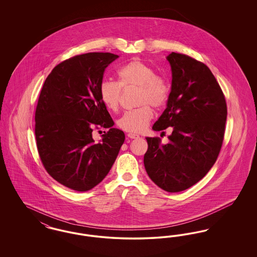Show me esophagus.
<instances>
[{
	"label": "esophagus",
	"mask_w": 257,
	"mask_h": 257,
	"mask_svg": "<svg viewBox=\"0 0 257 257\" xmlns=\"http://www.w3.org/2000/svg\"><path fill=\"white\" fill-rule=\"evenodd\" d=\"M127 137L130 138V139H138L140 136H139V135L134 134V133H128Z\"/></svg>",
	"instance_id": "obj_1"
}]
</instances>
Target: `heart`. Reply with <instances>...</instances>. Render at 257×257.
<instances>
[{"mask_svg":"<svg viewBox=\"0 0 257 257\" xmlns=\"http://www.w3.org/2000/svg\"><path fill=\"white\" fill-rule=\"evenodd\" d=\"M117 83L105 80L99 86V96L103 105L111 111L119 108L122 89L139 87L134 110H126L117 120V126L126 132L140 133L145 130L153 117L151 105L155 109L164 107L171 89L168 82L156 75V71L146 61L134 59L116 70Z\"/></svg>","mask_w":257,"mask_h":257,"instance_id":"obj_1","label":"heart"}]
</instances>
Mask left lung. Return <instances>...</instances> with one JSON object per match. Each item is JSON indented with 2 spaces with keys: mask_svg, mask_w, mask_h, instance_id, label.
Listing matches in <instances>:
<instances>
[{
  "mask_svg": "<svg viewBox=\"0 0 257 257\" xmlns=\"http://www.w3.org/2000/svg\"><path fill=\"white\" fill-rule=\"evenodd\" d=\"M172 72L168 107L153 130L171 127L170 143L147 138L145 168L161 189L178 193L201 180L219 156L227 115L224 94L207 65L172 52L167 57ZM165 134V132H163Z\"/></svg>",
  "mask_w": 257,
  "mask_h": 257,
  "instance_id": "left-lung-1",
  "label": "left lung"
}]
</instances>
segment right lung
<instances>
[{
    "instance_id": "add662e5",
    "label": "right lung",
    "mask_w": 257,
    "mask_h": 257,
    "mask_svg": "<svg viewBox=\"0 0 257 257\" xmlns=\"http://www.w3.org/2000/svg\"><path fill=\"white\" fill-rule=\"evenodd\" d=\"M118 58L111 53L77 55L56 65L40 91L35 133L44 169L61 185L86 192L109 173L124 143L121 130L99 96L107 66ZM110 127L100 143L93 128Z\"/></svg>"
}]
</instances>
